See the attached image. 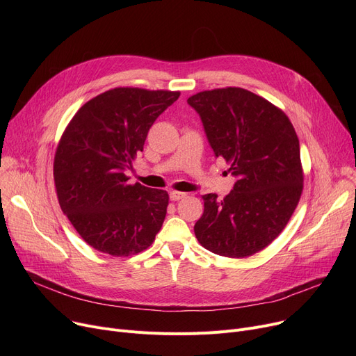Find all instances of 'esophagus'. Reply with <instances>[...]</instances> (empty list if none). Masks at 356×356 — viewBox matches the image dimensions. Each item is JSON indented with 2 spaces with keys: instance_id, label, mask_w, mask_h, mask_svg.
I'll list each match as a JSON object with an SVG mask.
<instances>
[{
  "instance_id": "esophagus-1",
  "label": "esophagus",
  "mask_w": 356,
  "mask_h": 356,
  "mask_svg": "<svg viewBox=\"0 0 356 356\" xmlns=\"http://www.w3.org/2000/svg\"><path fill=\"white\" fill-rule=\"evenodd\" d=\"M186 196V193H181V192H170V199L173 202H177L180 199H183Z\"/></svg>"
}]
</instances>
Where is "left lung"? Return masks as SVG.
Returning a JSON list of instances; mask_svg holds the SVG:
<instances>
[{"mask_svg":"<svg viewBox=\"0 0 356 356\" xmlns=\"http://www.w3.org/2000/svg\"><path fill=\"white\" fill-rule=\"evenodd\" d=\"M216 157L229 164L234 189L204 195L195 223L199 244L213 254L244 258L282 234L303 191L300 145L284 112L242 88L203 90L188 99Z\"/></svg>","mask_w":356,"mask_h":356,"instance_id":"1","label":"left lung"}]
</instances>
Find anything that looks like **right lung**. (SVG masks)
<instances>
[{"label": "right lung", "mask_w": 356, "mask_h": 356, "mask_svg": "<svg viewBox=\"0 0 356 356\" xmlns=\"http://www.w3.org/2000/svg\"><path fill=\"white\" fill-rule=\"evenodd\" d=\"M180 92L115 88L92 98L74 114L54 154L59 204L88 245L112 257L147 250L160 231L165 191L125 176L144 148L148 129Z\"/></svg>", "instance_id": "1"}]
</instances>
